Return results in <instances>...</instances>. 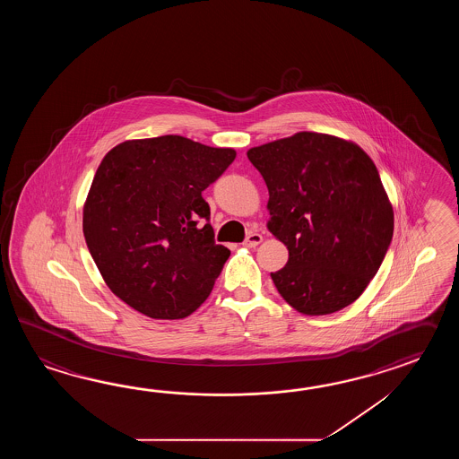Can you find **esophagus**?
Wrapping results in <instances>:
<instances>
[{
  "mask_svg": "<svg viewBox=\"0 0 459 459\" xmlns=\"http://www.w3.org/2000/svg\"><path fill=\"white\" fill-rule=\"evenodd\" d=\"M263 243V236L259 233H249L247 234V238L244 239V246L246 247H255L257 244Z\"/></svg>",
  "mask_w": 459,
  "mask_h": 459,
  "instance_id": "34e87169",
  "label": "esophagus"
}]
</instances>
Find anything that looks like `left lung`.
<instances>
[{"mask_svg": "<svg viewBox=\"0 0 459 459\" xmlns=\"http://www.w3.org/2000/svg\"><path fill=\"white\" fill-rule=\"evenodd\" d=\"M247 159L269 190L267 230L289 261L271 273L283 300L303 315L338 312L359 299L381 267L394 210L377 167L342 137L302 131Z\"/></svg>", "mask_w": 459, "mask_h": 459, "instance_id": "left-lung-1", "label": "left lung"}]
</instances>
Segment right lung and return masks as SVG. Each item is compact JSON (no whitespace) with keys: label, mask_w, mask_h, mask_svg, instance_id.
<instances>
[{"label":"right lung","mask_w":459,"mask_h":459,"mask_svg":"<svg viewBox=\"0 0 459 459\" xmlns=\"http://www.w3.org/2000/svg\"><path fill=\"white\" fill-rule=\"evenodd\" d=\"M236 157L176 134L129 139L103 157L83 205L88 251L109 290L139 313L178 320L205 302L230 249L202 192Z\"/></svg>","instance_id":"obj_1"}]
</instances>
